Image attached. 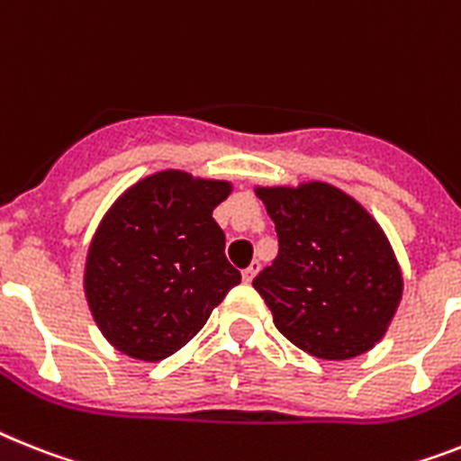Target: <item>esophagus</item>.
Returning <instances> with one entry per match:
<instances>
[{
  "label": "esophagus",
  "mask_w": 461,
  "mask_h": 461,
  "mask_svg": "<svg viewBox=\"0 0 461 461\" xmlns=\"http://www.w3.org/2000/svg\"><path fill=\"white\" fill-rule=\"evenodd\" d=\"M258 272H260V262H258V260H253V262H250V265L249 267H246V269H243V281H246V284H250V281H253V278H255V274H258Z\"/></svg>",
  "instance_id": "34e87169"
}]
</instances>
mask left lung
<instances>
[{
    "instance_id": "8db88e82",
    "label": "left lung",
    "mask_w": 461,
    "mask_h": 461,
    "mask_svg": "<svg viewBox=\"0 0 461 461\" xmlns=\"http://www.w3.org/2000/svg\"><path fill=\"white\" fill-rule=\"evenodd\" d=\"M278 255L253 278L278 332L307 354L347 361L384 338L403 293L389 239L366 208L326 183L258 187Z\"/></svg>"
}]
</instances>
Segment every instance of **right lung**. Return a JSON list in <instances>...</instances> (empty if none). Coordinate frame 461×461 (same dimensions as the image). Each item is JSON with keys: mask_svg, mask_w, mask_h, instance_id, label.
<instances>
[{"mask_svg": "<svg viewBox=\"0 0 461 461\" xmlns=\"http://www.w3.org/2000/svg\"><path fill=\"white\" fill-rule=\"evenodd\" d=\"M230 192L224 180L161 171L114 201L84 272L88 307L112 347L131 358L164 361L241 284L212 220Z\"/></svg>", "mask_w": 461, "mask_h": 461, "instance_id": "1", "label": "right lung"}]
</instances>
